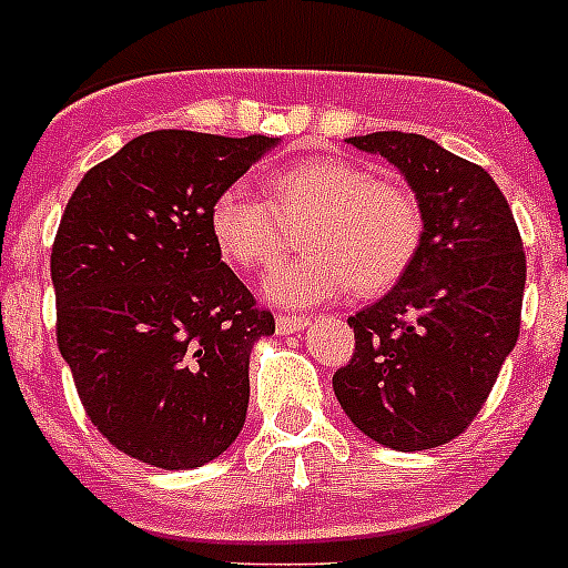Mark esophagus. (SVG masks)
I'll return each instance as SVG.
<instances>
[{
    "instance_id": "obj_1",
    "label": "esophagus",
    "mask_w": 568,
    "mask_h": 568,
    "mask_svg": "<svg viewBox=\"0 0 568 568\" xmlns=\"http://www.w3.org/2000/svg\"><path fill=\"white\" fill-rule=\"evenodd\" d=\"M308 317H297V315H280L276 317V332L280 335H292V332L306 329Z\"/></svg>"
}]
</instances>
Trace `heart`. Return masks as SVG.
Listing matches in <instances>:
<instances>
[{
    "instance_id": "b5f03b06",
    "label": "heart",
    "mask_w": 568,
    "mask_h": 568,
    "mask_svg": "<svg viewBox=\"0 0 568 568\" xmlns=\"http://www.w3.org/2000/svg\"><path fill=\"white\" fill-rule=\"evenodd\" d=\"M268 201L244 186L221 189L210 206V236L236 268H262L288 244V227L306 224L300 247L262 280V297L303 308L356 285L385 292L417 256L423 219L403 186L382 183L362 165L308 156L265 180Z\"/></svg>"
}]
</instances>
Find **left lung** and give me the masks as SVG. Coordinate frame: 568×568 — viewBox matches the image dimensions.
Masks as SVG:
<instances>
[{
    "mask_svg": "<svg viewBox=\"0 0 568 568\" xmlns=\"http://www.w3.org/2000/svg\"><path fill=\"white\" fill-rule=\"evenodd\" d=\"M385 156L417 197L423 236L385 297L347 321L356 353L332 376L353 426L376 444H449L481 412L519 338L525 253L514 212L481 165L419 133L349 136Z\"/></svg>",
    "mask_w": 568,
    "mask_h": 568,
    "instance_id": "obj_1",
    "label": "left lung"
}]
</instances>
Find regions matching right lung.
<instances>
[{
	"instance_id": "obj_1",
	"label": "right lung",
	"mask_w": 568,
	"mask_h": 568,
	"mask_svg": "<svg viewBox=\"0 0 568 568\" xmlns=\"http://www.w3.org/2000/svg\"><path fill=\"white\" fill-rule=\"evenodd\" d=\"M276 136L151 131L92 165L52 247L58 347L92 426L131 458L195 469L239 437L274 315L221 262L210 206Z\"/></svg>"
}]
</instances>
